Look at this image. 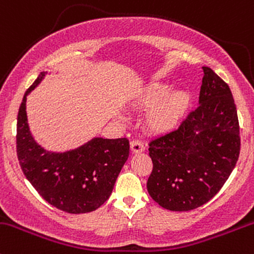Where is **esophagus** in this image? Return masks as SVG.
Instances as JSON below:
<instances>
[{"instance_id":"1","label":"esophagus","mask_w":254,"mask_h":254,"mask_svg":"<svg viewBox=\"0 0 254 254\" xmlns=\"http://www.w3.org/2000/svg\"><path fill=\"white\" fill-rule=\"evenodd\" d=\"M130 150H132L133 153H142V151L144 150V144H143L139 139H133L132 142H130Z\"/></svg>"}]
</instances>
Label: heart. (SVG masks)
Here are the masks:
<instances>
[{
    "label": "heart",
    "instance_id": "heart-1",
    "mask_svg": "<svg viewBox=\"0 0 254 254\" xmlns=\"http://www.w3.org/2000/svg\"><path fill=\"white\" fill-rule=\"evenodd\" d=\"M161 82L148 84L135 96V105L143 109L153 108L146 125L153 132L164 133L172 129L187 114L190 108L192 96L185 89H175Z\"/></svg>",
    "mask_w": 254,
    "mask_h": 254
}]
</instances>
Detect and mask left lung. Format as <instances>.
Segmentation results:
<instances>
[{
	"label": "left lung",
	"mask_w": 254,
	"mask_h": 254,
	"mask_svg": "<svg viewBox=\"0 0 254 254\" xmlns=\"http://www.w3.org/2000/svg\"><path fill=\"white\" fill-rule=\"evenodd\" d=\"M199 106L181 126L149 143L153 171L150 197L163 208L188 211L220 190L236 166L241 148L237 110L229 85L203 67Z\"/></svg>",
	"instance_id": "8db88e82"
}]
</instances>
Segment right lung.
Wrapping results in <instances>:
<instances>
[{
	"label": "right lung",
	"instance_id": "add662e5",
	"mask_svg": "<svg viewBox=\"0 0 254 254\" xmlns=\"http://www.w3.org/2000/svg\"><path fill=\"white\" fill-rule=\"evenodd\" d=\"M46 73L41 72L25 91L18 111V160L28 181L46 202L66 213H89L109 199L129 155V142L127 138L96 137L64 153L44 149L30 132L27 96Z\"/></svg>",
	"mask_w": 254,
	"mask_h": 254
}]
</instances>
